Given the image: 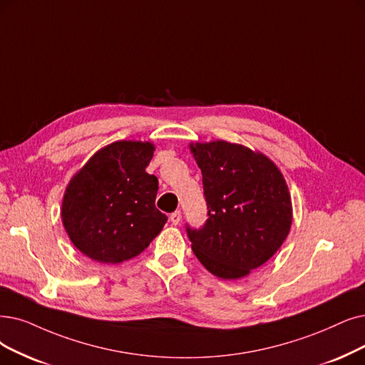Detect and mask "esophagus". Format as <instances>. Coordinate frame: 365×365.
I'll return each instance as SVG.
<instances>
[{"instance_id":"obj_1","label":"esophagus","mask_w":365,"mask_h":365,"mask_svg":"<svg viewBox=\"0 0 365 365\" xmlns=\"http://www.w3.org/2000/svg\"><path fill=\"white\" fill-rule=\"evenodd\" d=\"M169 220H170V223H172V225L177 226V225L181 222V211H175V212H172V214L169 215Z\"/></svg>"}]
</instances>
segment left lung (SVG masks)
Wrapping results in <instances>:
<instances>
[{
	"label": "left lung",
	"instance_id": "left-lung-1",
	"mask_svg": "<svg viewBox=\"0 0 365 365\" xmlns=\"http://www.w3.org/2000/svg\"><path fill=\"white\" fill-rule=\"evenodd\" d=\"M208 220L187 226L192 250L211 274L237 280L280 249L292 225L289 188L271 160L226 140L192 143Z\"/></svg>",
	"mask_w": 365,
	"mask_h": 365
}]
</instances>
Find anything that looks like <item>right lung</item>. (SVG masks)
Here are the masks:
<instances>
[{
  "label": "right lung",
  "mask_w": 365,
  "mask_h": 365,
  "mask_svg": "<svg viewBox=\"0 0 365 365\" xmlns=\"http://www.w3.org/2000/svg\"><path fill=\"white\" fill-rule=\"evenodd\" d=\"M151 142L118 140L98 150L66 188L61 218L73 245L100 264L140 255L168 217L155 208L158 180L145 172Z\"/></svg>",
  "instance_id": "obj_1"
}]
</instances>
